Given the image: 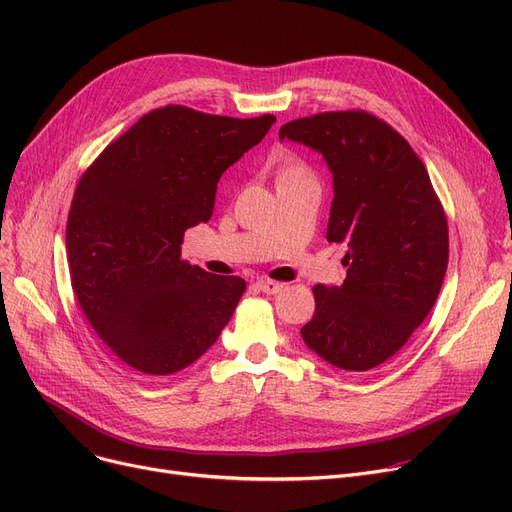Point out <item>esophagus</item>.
<instances>
[{"label": "esophagus", "mask_w": 512, "mask_h": 512, "mask_svg": "<svg viewBox=\"0 0 512 512\" xmlns=\"http://www.w3.org/2000/svg\"><path fill=\"white\" fill-rule=\"evenodd\" d=\"M257 288L265 294H278L284 290V284L274 282V280H257Z\"/></svg>", "instance_id": "obj_1"}]
</instances>
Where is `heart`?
Returning <instances> with one entry per match:
<instances>
[{"instance_id": "b5f03b06", "label": "heart", "mask_w": 512, "mask_h": 512, "mask_svg": "<svg viewBox=\"0 0 512 512\" xmlns=\"http://www.w3.org/2000/svg\"><path fill=\"white\" fill-rule=\"evenodd\" d=\"M294 176H309V174H307L305 168H301V166H288V168L282 170L280 180H284V178H294Z\"/></svg>"}]
</instances>
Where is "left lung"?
Returning a JSON list of instances; mask_svg holds the SVG:
<instances>
[{"mask_svg": "<svg viewBox=\"0 0 512 512\" xmlns=\"http://www.w3.org/2000/svg\"><path fill=\"white\" fill-rule=\"evenodd\" d=\"M317 151L332 172L328 240L346 245L340 286L313 288L301 328L311 351L344 371L396 355L432 311L448 265V224L411 145L367 112L292 120L280 141Z\"/></svg>", "mask_w": 512, "mask_h": 512, "instance_id": "8db88e82", "label": "left lung"}]
</instances>
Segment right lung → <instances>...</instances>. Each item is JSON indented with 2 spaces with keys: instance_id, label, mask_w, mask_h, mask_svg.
Here are the masks:
<instances>
[{
  "instance_id": "right-lung-1",
  "label": "right lung",
  "mask_w": 512,
  "mask_h": 512,
  "mask_svg": "<svg viewBox=\"0 0 512 512\" xmlns=\"http://www.w3.org/2000/svg\"><path fill=\"white\" fill-rule=\"evenodd\" d=\"M274 122L159 107L80 178L66 228L72 288L93 330L132 369L176 373L226 328L245 280L182 261L180 245L188 228L211 220L222 174Z\"/></svg>"
}]
</instances>
